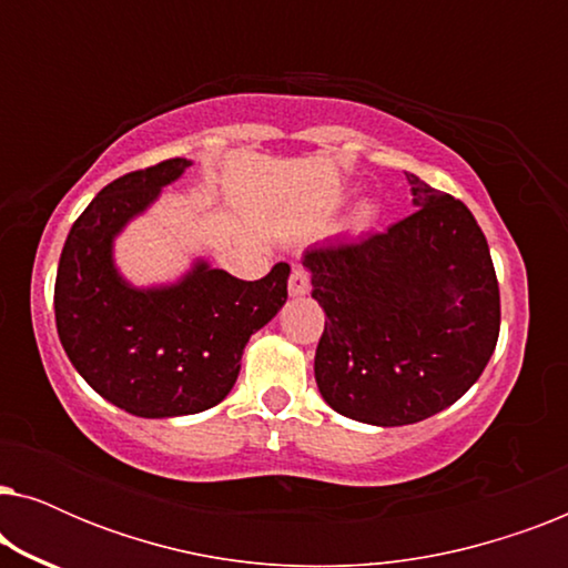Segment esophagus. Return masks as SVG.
Instances as JSON below:
<instances>
[{
  "instance_id": "esophagus-1",
  "label": "esophagus",
  "mask_w": 568,
  "mask_h": 568,
  "mask_svg": "<svg viewBox=\"0 0 568 568\" xmlns=\"http://www.w3.org/2000/svg\"><path fill=\"white\" fill-rule=\"evenodd\" d=\"M310 292V276L305 268H294L290 276V297H305Z\"/></svg>"
}]
</instances>
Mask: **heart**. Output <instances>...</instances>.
I'll return each mask as SVG.
<instances>
[{
    "mask_svg": "<svg viewBox=\"0 0 568 568\" xmlns=\"http://www.w3.org/2000/svg\"><path fill=\"white\" fill-rule=\"evenodd\" d=\"M379 220V209L372 199H362L356 201L352 214H348L346 220V227L354 232V235H362V232H369L372 227H375Z\"/></svg>",
    "mask_w": 568,
    "mask_h": 568,
    "instance_id": "obj_1",
    "label": "heart"
}]
</instances>
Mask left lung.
I'll return each instance as SVG.
<instances>
[{"instance_id": "obj_1", "label": "left lung", "mask_w": 568, "mask_h": 568, "mask_svg": "<svg viewBox=\"0 0 568 568\" xmlns=\"http://www.w3.org/2000/svg\"><path fill=\"white\" fill-rule=\"evenodd\" d=\"M416 212L302 255L325 313L315 383L336 414L406 426L470 390L499 338V284L470 209L406 173Z\"/></svg>"}]
</instances>
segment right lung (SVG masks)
Here are the masks:
<instances>
[{
	"mask_svg": "<svg viewBox=\"0 0 568 568\" xmlns=\"http://www.w3.org/2000/svg\"><path fill=\"white\" fill-rule=\"evenodd\" d=\"M191 165L175 158L108 183L61 251L53 290L61 346L84 383L131 416H191L222 403L247 341L286 302V263L258 282L201 255L173 282L136 286L121 274L115 240Z\"/></svg>",
	"mask_w": 568,
	"mask_h": 568,
	"instance_id": "obj_1",
	"label": "right lung"
}]
</instances>
